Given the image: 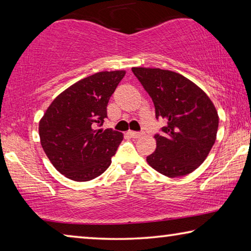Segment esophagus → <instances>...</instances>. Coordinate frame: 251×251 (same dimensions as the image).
Masks as SVG:
<instances>
[{"instance_id": "1", "label": "esophagus", "mask_w": 251, "mask_h": 251, "mask_svg": "<svg viewBox=\"0 0 251 251\" xmlns=\"http://www.w3.org/2000/svg\"><path fill=\"white\" fill-rule=\"evenodd\" d=\"M127 134H128L131 138H139L141 136L144 135L143 131H133V130H129Z\"/></svg>"}]
</instances>
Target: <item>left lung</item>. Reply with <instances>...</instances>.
I'll return each instance as SVG.
<instances>
[{"instance_id": "obj_1", "label": "left lung", "mask_w": 251, "mask_h": 251, "mask_svg": "<svg viewBox=\"0 0 251 251\" xmlns=\"http://www.w3.org/2000/svg\"><path fill=\"white\" fill-rule=\"evenodd\" d=\"M166 126L155 134L156 151L147 163L167 177L188 175L206 159L218 130V113L209 97L192 80L175 72L133 67Z\"/></svg>"}]
</instances>
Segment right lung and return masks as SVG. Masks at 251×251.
I'll list each match as a JSON object with an SVG mask.
<instances>
[{
    "mask_svg": "<svg viewBox=\"0 0 251 251\" xmlns=\"http://www.w3.org/2000/svg\"><path fill=\"white\" fill-rule=\"evenodd\" d=\"M125 71L100 72L61 93L40 121L41 145L57 171L75 181L101 175L123 141L121 131L101 129L107 104Z\"/></svg>",
    "mask_w": 251,
    "mask_h": 251,
    "instance_id": "right-lung-1",
    "label": "right lung"
}]
</instances>
